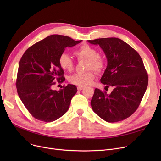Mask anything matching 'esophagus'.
Masks as SVG:
<instances>
[{"mask_svg":"<svg viewBox=\"0 0 161 161\" xmlns=\"http://www.w3.org/2000/svg\"><path fill=\"white\" fill-rule=\"evenodd\" d=\"M77 88H78V91H81V90H83L84 89V87H83V86H78Z\"/></svg>","mask_w":161,"mask_h":161,"instance_id":"1","label":"esophagus"}]
</instances>
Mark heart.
Listing matches in <instances>:
<instances>
[{
    "instance_id": "1",
    "label": "heart",
    "mask_w": 161,
    "mask_h": 161,
    "mask_svg": "<svg viewBox=\"0 0 161 161\" xmlns=\"http://www.w3.org/2000/svg\"><path fill=\"white\" fill-rule=\"evenodd\" d=\"M75 54L79 59L88 61L87 69L89 70L93 69L100 72L104 68V60L98 57V51L89 45H82L75 51ZM58 63L63 69L69 71L72 70L74 66L73 59L66 53H63L59 56ZM95 78L94 72L90 70L85 73H75L71 75L69 77V81L80 86H87L92 83Z\"/></svg>"
}]
</instances>
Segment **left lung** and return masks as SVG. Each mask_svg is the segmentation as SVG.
Segmentation results:
<instances>
[{"instance_id": "8db88e82", "label": "left lung", "mask_w": 161, "mask_h": 161, "mask_svg": "<svg viewBox=\"0 0 161 161\" xmlns=\"http://www.w3.org/2000/svg\"><path fill=\"white\" fill-rule=\"evenodd\" d=\"M99 45L107 58V67L100 79L110 94L95 89L91 105L92 110L109 123L124 120L138 108L148 84V75L138 53L117 38L88 40Z\"/></svg>"}]
</instances>
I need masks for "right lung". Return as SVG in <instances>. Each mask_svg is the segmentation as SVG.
<instances>
[{"instance_id":"obj_1","label":"right lung","mask_w":161,"mask_h":161,"mask_svg":"<svg viewBox=\"0 0 161 161\" xmlns=\"http://www.w3.org/2000/svg\"><path fill=\"white\" fill-rule=\"evenodd\" d=\"M82 40L75 41L63 35H50L27 49L19 64L16 87L18 95L29 113L36 119L52 122L63 116L69 108L76 86L68 84L59 91L53 90L56 80H65L58 58L66 47Z\"/></svg>"}]
</instances>
